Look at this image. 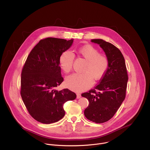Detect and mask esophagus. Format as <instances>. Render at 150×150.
<instances>
[{
	"label": "esophagus",
	"instance_id": "esophagus-1",
	"mask_svg": "<svg viewBox=\"0 0 150 150\" xmlns=\"http://www.w3.org/2000/svg\"><path fill=\"white\" fill-rule=\"evenodd\" d=\"M81 97V96L79 93H76V98L77 99H79Z\"/></svg>",
	"mask_w": 150,
	"mask_h": 150
}]
</instances>
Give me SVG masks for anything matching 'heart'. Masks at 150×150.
Here are the masks:
<instances>
[{"mask_svg":"<svg viewBox=\"0 0 150 150\" xmlns=\"http://www.w3.org/2000/svg\"><path fill=\"white\" fill-rule=\"evenodd\" d=\"M79 53L86 60L82 74H74L66 79L68 88L75 91H83L88 88L93 81L99 80L106 73L108 67V60L106 56L99 54L98 50L91 45H86L78 50ZM74 54L70 51L63 52L59 57V64L65 73H69L72 69Z\"/></svg>","mask_w":150,"mask_h":150,"instance_id":"obj_1","label":"heart"}]
</instances>
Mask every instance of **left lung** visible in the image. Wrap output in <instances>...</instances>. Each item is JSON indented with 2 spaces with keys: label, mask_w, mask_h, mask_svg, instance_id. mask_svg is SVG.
<instances>
[{
  "label": "left lung",
  "mask_w": 150,
  "mask_h": 150,
  "mask_svg": "<svg viewBox=\"0 0 150 150\" xmlns=\"http://www.w3.org/2000/svg\"><path fill=\"white\" fill-rule=\"evenodd\" d=\"M91 41L99 44L104 51L108 67L100 83L81 96L89 101L84 111L85 117L96 123H102L114 115L124 101L128 75L125 58L118 48L103 39H91Z\"/></svg>",
  "instance_id": "8db88e82"
}]
</instances>
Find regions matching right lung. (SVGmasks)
<instances>
[{
  "label": "right lung",
  "mask_w": 150,
  "mask_h": 150,
  "mask_svg": "<svg viewBox=\"0 0 150 150\" xmlns=\"http://www.w3.org/2000/svg\"><path fill=\"white\" fill-rule=\"evenodd\" d=\"M74 39L47 38L40 40L28 56L21 72V96L30 115L36 121L50 124L64 115L63 104L76 99L69 89H55L63 81L59 66L61 54Z\"/></svg>",
  "instance_id": "1"
}]
</instances>
